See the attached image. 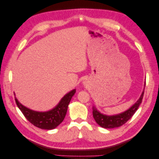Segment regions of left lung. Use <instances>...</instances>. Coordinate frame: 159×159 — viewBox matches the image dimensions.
Instances as JSON below:
<instances>
[{"label":"left lung","instance_id":"8db88e82","mask_svg":"<svg viewBox=\"0 0 159 159\" xmlns=\"http://www.w3.org/2000/svg\"><path fill=\"white\" fill-rule=\"evenodd\" d=\"M144 95V90L141 95L140 98L134 103L133 106L129 108L126 111L116 115L107 116L99 112L95 107H93V116L99 125L105 129L116 128L122 126L127 121L131 119L133 115L137 111L139 105L141 103Z\"/></svg>","mask_w":159,"mask_h":159}]
</instances>
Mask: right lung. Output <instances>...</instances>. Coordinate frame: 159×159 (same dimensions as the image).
Returning <instances> with one entry per match:
<instances>
[{
    "label": "right lung",
    "mask_w": 159,
    "mask_h": 159,
    "mask_svg": "<svg viewBox=\"0 0 159 159\" xmlns=\"http://www.w3.org/2000/svg\"><path fill=\"white\" fill-rule=\"evenodd\" d=\"M75 91V89H73L67 93L56 107L46 112H38L28 109L22 105L16 98L15 102L26 119L33 125L42 129L50 130L58 126L64 121L68 105Z\"/></svg>",
    "instance_id": "add662e5"
}]
</instances>
